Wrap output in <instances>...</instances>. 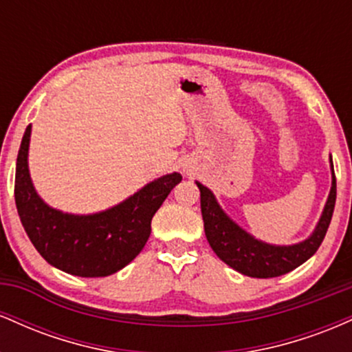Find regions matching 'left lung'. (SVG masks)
<instances>
[{
    "instance_id": "obj_1",
    "label": "left lung",
    "mask_w": 352,
    "mask_h": 352,
    "mask_svg": "<svg viewBox=\"0 0 352 352\" xmlns=\"http://www.w3.org/2000/svg\"><path fill=\"white\" fill-rule=\"evenodd\" d=\"M329 167L331 190L316 227L308 238L292 245L266 243L260 238L253 236L221 208L212 190L195 180L197 187L200 190L205 236L217 256L230 268L250 278L281 276L308 261L318 252L321 241L324 240L334 212V204H336V177H334L331 155Z\"/></svg>"
}]
</instances>
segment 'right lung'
<instances>
[{"instance_id": "right-lung-1", "label": "right lung", "mask_w": 352, "mask_h": 352, "mask_svg": "<svg viewBox=\"0 0 352 352\" xmlns=\"http://www.w3.org/2000/svg\"><path fill=\"white\" fill-rule=\"evenodd\" d=\"M31 124L24 131L16 159L14 200L31 243L51 266L82 278L109 276L142 252L151 221L170 190L182 182L179 172L145 184L127 199L96 213H67L47 205L30 173Z\"/></svg>"}]
</instances>
